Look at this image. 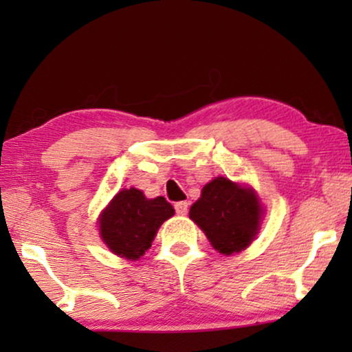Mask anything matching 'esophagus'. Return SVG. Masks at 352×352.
Returning a JSON list of instances; mask_svg holds the SVG:
<instances>
[{
    "label": "esophagus",
    "mask_w": 352,
    "mask_h": 352,
    "mask_svg": "<svg viewBox=\"0 0 352 352\" xmlns=\"http://www.w3.org/2000/svg\"><path fill=\"white\" fill-rule=\"evenodd\" d=\"M175 210H176L177 214L186 216L187 210H189V204H187V201H177V204L175 205Z\"/></svg>",
    "instance_id": "obj_1"
}]
</instances>
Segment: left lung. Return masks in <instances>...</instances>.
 I'll use <instances>...</instances> for the list:
<instances>
[{
  "mask_svg": "<svg viewBox=\"0 0 352 352\" xmlns=\"http://www.w3.org/2000/svg\"><path fill=\"white\" fill-rule=\"evenodd\" d=\"M264 210L252 187L214 177L190 206L189 218L221 254L242 252L256 237Z\"/></svg>",
  "mask_w": 352,
  "mask_h": 352,
  "instance_id": "8db88e82",
  "label": "left lung"
}]
</instances>
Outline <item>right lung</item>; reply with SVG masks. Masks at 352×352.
<instances>
[{
  "instance_id": "right-lung-1",
  "label": "right lung",
  "mask_w": 352,
  "mask_h": 352,
  "mask_svg": "<svg viewBox=\"0 0 352 352\" xmlns=\"http://www.w3.org/2000/svg\"><path fill=\"white\" fill-rule=\"evenodd\" d=\"M175 214L165 197L147 199L139 189H122L99 216L100 239L112 253L136 261L151 248L160 226Z\"/></svg>"
}]
</instances>
